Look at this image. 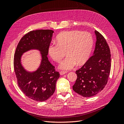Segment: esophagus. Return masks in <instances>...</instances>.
Segmentation results:
<instances>
[{
	"label": "esophagus",
	"instance_id": "1",
	"mask_svg": "<svg viewBox=\"0 0 124 124\" xmlns=\"http://www.w3.org/2000/svg\"><path fill=\"white\" fill-rule=\"evenodd\" d=\"M66 73H67V71H61V72H60V74H61V75H63V74H66Z\"/></svg>",
	"mask_w": 124,
	"mask_h": 124
}]
</instances>
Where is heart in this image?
I'll return each mask as SVG.
<instances>
[{"mask_svg":"<svg viewBox=\"0 0 124 124\" xmlns=\"http://www.w3.org/2000/svg\"><path fill=\"white\" fill-rule=\"evenodd\" d=\"M56 39L57 43L49 45L48 53L53 61L59 62L66 52L68 56L60 63V69L70 70L77 63L82 65L88 61L93 46L91 33L78 31H63L57 36Z\"/></svg>","mask_w":124,"mask_h":124,"instance_id":"b5f03b06","label":"heart"}]
</instances>
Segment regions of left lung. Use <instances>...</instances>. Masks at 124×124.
<instances>
[{
    "instance_id": "8db88e82",
    "label": "left lung",
    "mask_w": 124,
    "mask_h": 124,
    "mask_svg": "<svg viewBox=\"0 0 124 124\" xmlns=\"http://www.w3.org/2000/svg\"><path fill=\"white\" fill-rule=\"evenodd\" d=\"M95 49L93 55L76 71L77 79L73 91L84 97L95 96L104 88L109 77L111 59L110 50L103 36L96 31Z\"/></svg>"
}]
</instances>
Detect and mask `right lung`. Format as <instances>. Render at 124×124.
Segmentation results:
<instances>
[{
  "label": "right lung",
  "mask_w": 124,
  "mask_h": 124,
  "mask_svg": "<svg viewBox=\"0 0 124 124\" xmlns=\"http://www.w3.org/2000/svg\"><path fill=\"white\" fill-rule=\"evenodd\" d=\"M54 31L49 29L32 31L26 33L16 47L14 58V69L17 84L22 92L37 101H44L53 94L59 73L48 61V47ZM31 49L40 52L41 61L39 68L33 72L26 70L21 63V56Z\"/></svg>",
  "instance_id": "obj_1"
}]
</instances>
